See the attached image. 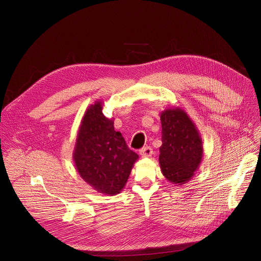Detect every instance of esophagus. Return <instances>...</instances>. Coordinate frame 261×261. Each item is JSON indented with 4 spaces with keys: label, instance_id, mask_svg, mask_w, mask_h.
<instances>
[{
    "label": "esophagus",
    "instance_id": "obj_1",
    "mask_svg": "<svg viewBox=\"0 0 261 261\" xmlns=\"http://www.w3.org/2000/svg\"><path fill=\"white\" fill-rule=\"evenodd\" d=\"M140 154L142 158H148L152 154V148L151 147H145L140 150Z\"/></svg>",
    "mask_w": 261,
    "mask_h": 261
}]
</instances>
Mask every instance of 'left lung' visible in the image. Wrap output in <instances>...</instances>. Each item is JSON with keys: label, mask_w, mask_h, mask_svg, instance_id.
<instances>
[{"label": "left lung", "mask_w": 261, "mask_h": 261, "mask_svg": "<svg viewBox=\"0 0 261 261\" xmlns=\"http://www.w3.org/2000/svg\"><path fill=\"white\" fill-rule=\"evenodd\" d=\"M162 146L160 166L166 179L182 185L198 170L203 156L202 139L197 127L181 108L161 113Z\"/></svg>", "instance_id": "left-lung-1"}]
</instances>
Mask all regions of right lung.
Masks as SVG:
<instances>
[{"label": "right lung", "mask_w": 261, "mask_h": 261, "mask_svg": "<svg viewBox=\"0 0 261 261\" xmlns=\"http://www.w3.org/2000/svg\"><path fill=\"white\" fill-rule=\"evenodd\" d=\"M73 159L85 182L98 193L114 196L125 187L139 155L114 130V121L103 115L102 102L95 101L82 117Z\"/></svg>", "instance_id": "add662e5"}]
</instances>
